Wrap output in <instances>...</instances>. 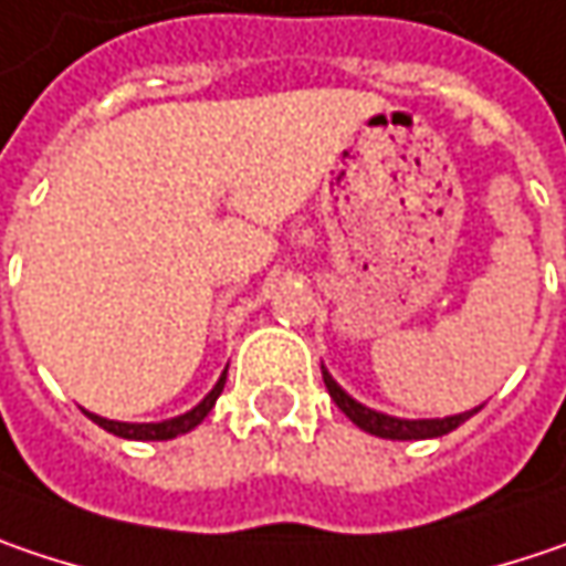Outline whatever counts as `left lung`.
Segmentation results:
<instances>
[{"instance_id":"8db88e82","label":"left lung","mask_w":566,"mask_h":566,"mask_svg":"<svg viewBox=\"0 0 566 566\" xmlns=\"http://www.w3.org/2000/svg\"><path fill=\"white\" fill-rule=\"evenodd\" d=\"M323 384H326L329 397L336 400V407L349 416L358 429H365V432H371V436H381V439H403V442H407V439H439V436H449L451 429H458L464 419H471V416L481 410V407H478V410L446 416V419H397V416L368 410V407H361L358 400H352L349 394L329 378L326 368H323Z\"/></svg>"}]
</instances>
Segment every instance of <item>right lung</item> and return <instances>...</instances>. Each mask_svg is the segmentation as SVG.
<instances>
[{"mask_svg":"<svg viewBox=\"0 0 566 566\" xmlns=\"http://www.w3.org/2000/svg\"><path fill=\"white\" fill-rule=\"evenodd\" d=\"M223 381H227V371L220 375V381L214 384V390H211L195 410L176 416V419H163V422H117V419H102V416L95 413L88 416H92V422H98L105 432L120 436V439H134V442H166V439H176V436H182V432H191L205 416L214 410L217 397H220V390H223Z\"/></svg>","mask_w":566,"mask_h":566,"instance_id":"right-lung-1","label":"right lung"}]
</instances>
